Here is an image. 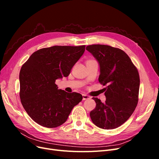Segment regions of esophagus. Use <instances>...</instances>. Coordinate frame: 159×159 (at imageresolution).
<instances>
[{
	"label": "esophagus",
	"instance_id": "34e87169",
	"mask_svg": "<svg viewBox=\"0 0 159 159\" xmlns=\"http://www.w3.org/2000/svg\"><path fill=\"white\" fill-rule=\"evenodd\" d=\"M83 100H86V99H89L91 98V97L89 95H88L86 94H83Z\"/></svg>",
	"mask_w": 159,
	"mask_h": 159
}]
</instances>
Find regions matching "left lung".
I'll list each match as a JSON object with an SVG mask.
<instances>
[{
    "mask_svg": "<svg viewBox=\"0 0 159 159\" xmlns=\"http://www.w3.org/2000/svg\"><path fill=\"white\" fill-rule=\"evenodd\" d=\"M100 67L99 81L107 85L102 103L93 98L95 108L90 112L91 121L99 128L115 129L125 122L135 109L139 100L140 78L137 68L122 50L107 45L86 47Z\"/></svg>",
    "mask_w": 159,
    "mask_h": 159,
    "instance_id": "1",
    "label": "left lung"
}]
</instances>
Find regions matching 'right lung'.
<instances>
[{"mask_svg":"<svg viewBox=\"0 0 159 159\" xmlns=\"http://www.w3.org/2000/svg\"><path fill=\"white\" fill-rule=\"evenodd\" d=\"M85 48L54 46L42 48L22 65L19 75L21 103L31 119L41 126H60L82 100L80 93L57 89L55 81L69 75Z\"/></svg>","mask_w":159,"mask_h":159,"instance_id":"obj_1","label":"right lung"}]
</instances>
